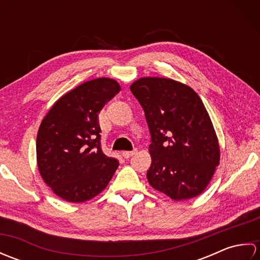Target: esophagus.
I'll use <instances>...</instances> for the list:
<instances>
[{"label":"esophagus","instance_id":"esophagus-1","mask_svg":"<svg viewBox=\"0 0 260 260\" xmlns=\"http://www.w3.org/2000/svg\"><path fill=\"white\" fill-rule=\"evenodd\" d=\"M136 152H137L136 148H134L133 151H125V152H123V156H124L125 158H128V157H131V156H133Z\"/></svg>","mask_w":260,"mask_h":260}]
</instances>
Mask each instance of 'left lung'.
<instances>
[{"instance_id":"left-lung-1","label":"left lung","mask_w":260,"mask_h":260,"mask_svg":"<svg viewBox=\"0 0 260 260\" xmlns=\"http://www.w3.org/2000/svg\"><path fill=\"white\" fill-rule=\"evenodd\" d=\"M129 88L152 136L148 183L175 201L200 196L220 163L218 137L201 98L191 87L159 77H143Z\"/></svg>"}]
</instances>
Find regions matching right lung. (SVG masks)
<instances>
[{
  "mask_svg": "<svg viewBox=\"0 0 260 260\" xmlns=\"http://www.w3.org/2000/svg\"><path fill=\"white\" fill-rule=\"evenodd\" d=\"M120 90L116 80L96 78L64 93L42 119L37 135V163L54 194L73 203L105 190L118 168L101 147L98 114Z\"/></svg>",
  "mask_w": 260,
  "mask_h": 260,
  "instance_id": "1",
  "label": "right lung"
}]
</instances>
